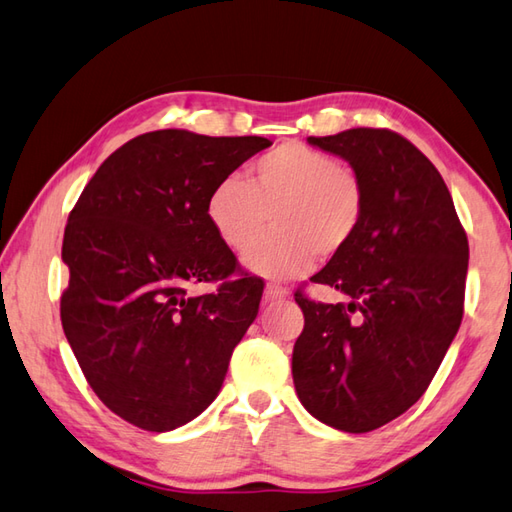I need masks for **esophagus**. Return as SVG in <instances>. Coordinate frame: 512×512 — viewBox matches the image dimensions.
<instances>
[{"instance_id":"34e87169","label":"esophagus","mask_w":512,"mask_h":512,"mask_svg":"<svg viewBox=\"0 0 512 512\" xmlns=\"http://www.w3.org/2000/svg\"><path fill=\"white\" fill-rule=\"evenodd\" d=\"M264 295H266V299L273 302V299H284L288 295V290L282 288V286H277V284H268L266 290H264Z\"/></svg>"}]
</instances>
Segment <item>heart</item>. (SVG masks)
I'll return each instance as SVG.
<instances>
[{"instance_id": "obj_1", "label": "heart", "mask_w": 512, "mask_h": 512, "mask_svg": "<svg viewBox=\"0 0 512 512\" xmlns=\"http://www.w3.org/2000/svg\"><path fill=\"white\" fill-rule=\"evenodd\" d=\"M362 179L335 157L299 142H286L250 164L248 179L228 175L210 190L206 217L226 248L242 253L253 273L270 279L306 275L322 257H335L353 242L364 222Z\"/></svg>"}]
</instances>
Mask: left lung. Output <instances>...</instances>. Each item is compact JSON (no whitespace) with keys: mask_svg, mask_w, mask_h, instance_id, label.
<instances>
[{"mask_svg":"<svg viewBox=\"0 0 512 512\" xmlns=\"http://www.w3.org/2000/svg\"><path fill=\"white\" fill-rule=\"evenodd\" d=\"M362 179L364 222L310 277L350 297L322 304L302 290L293 348L299 402L319 422L368 433L413 406L433 382L464 315L468 239L430 159L388 128L308 137Z\"/></svg>","mask_w":512,"mask_h":512,"instance_id":"1","label":"left lung"}]
</instances>
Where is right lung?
<instances>
[{"instance_id":"add662e5","label":"right lung","mask_w":512,"mask_h":512,"mask_svg":"<svg viewBox=\"0 0 512 512\" xmlns=\"http://www.w3.org/2000/svg\"><path fill=\"white\" fill-rule=\"evenodd\" d=\"M270 144L153 130L117 148L70 210L62 326L90 388L128 424L166 433L219 395L264 284L239 273L206 202L219 179ZM199 281L220 288L188 296Z\"/></svg>"}]
</instances>
